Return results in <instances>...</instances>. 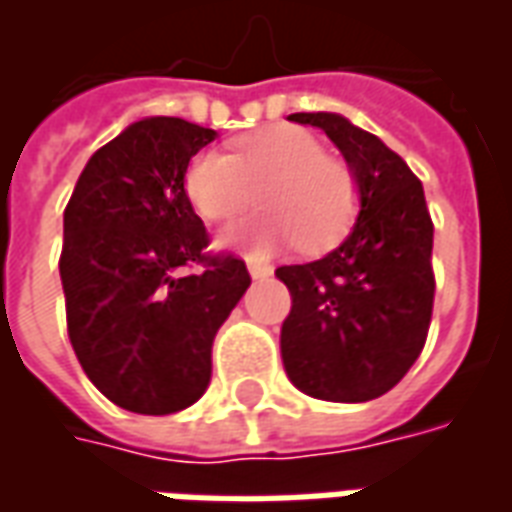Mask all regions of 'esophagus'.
Returning <instances> with one entry per match:
<instances>
[{
    "label": "esophagus",
    "mask_w": 512,
    "mask_h": 512,
    "mask_svg": "<svg viewBox=\"0 0 512 512\" xmlns=\"http://www.w3.org/2000/svg\"><path fill=\"white\" fill-rule=\"evenodd\" d=\"M249 277L252 279H268L271 274H274V268L266 266V263H255V260H249Z\"/></svg>",
    "instance_id": "1"
}]
</instances>
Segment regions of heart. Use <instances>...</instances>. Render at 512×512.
Returning a JSON list of instances; mask_svg holds the SVG:
<instances>
[{
  "label": "heart",
  "mask_w": 512,
  "mask_h": 512,
  "mask_svg": "<svg viewBox=\"0 0 512 512\" xmlns=\"http://www.w3.org/2000/svg\"><path fill=\"white\" fill-rule=\"evenodd\" d=\"M263 208L279 216L255 219L219 233L222 249L252 257L301 238V249H321L343 233L356 211V183L343 161L323 156V145L304 128L279 126L249 136L233 156L205 150L191 158L183 191L205 222H227L249 208L255 189Z\"/></svg>",
  "instance_id": "obj_1"
}]
</instances>
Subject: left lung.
<instances>
[{
  "instance_id": "obj_1",
  "label": "left lung",
  "mask_w": 512,
  "mask_h": 512,
  "mask_svg": "<svg viewBox=\"0 0 512 512\" xmlns=\"http://www.w3.org/2000/svg\"><path fill=\"white\" fill-rule=\"evenodd\" d=\"M288 120L326 131L351 169L359 213L340 246L277 268L293 296L282 323V365L296 389L332 403H365L406 376L433 312V222L417 175L395 150L337 112Z\"/></svg>"
}]
</instances>
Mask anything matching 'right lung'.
<instances>
[{"mask_svg":"<svg viewBox=\"0 0 512 512\" xmlns=\"http://www.w3.org/2000/svg\"><path fill=\"white\" fill-rule=\"evenodd\" d=\"M216 139L180 117H145L95 150L62 216L68 337L87 378L134 414H175L211 384L219 326L249 288L244 260L205 257V224L183 191ZM202 262L200 275L182 266Z\"/></svg>","mask_w":512,"mask_h":512,"instance_id":"obj_1","label":"right lung"}]
</instances>
